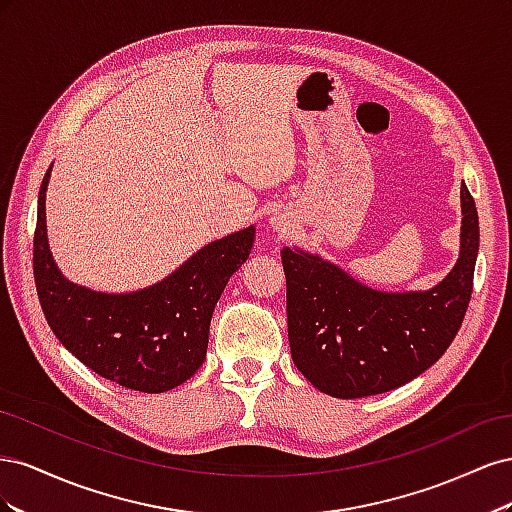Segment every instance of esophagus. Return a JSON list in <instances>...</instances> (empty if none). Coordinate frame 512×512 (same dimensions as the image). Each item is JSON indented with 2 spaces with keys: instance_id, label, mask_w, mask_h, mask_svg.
<instances>
[{
  "instance_id": "obj_1",
  "label": "esophagus",
  "mask_w": 512,
  "mask_h": 512,
  "mask_svg": "<svg viewBox=\"0 0 512 512\" xmlns=\"http://www.w3.org/2000/svg\"><path fill=\"white\" fill-rule=\"evenodd\" d=\"M271 226H273L275 230H282V232H286V228H290V224H288V220L284 218V215H273V218H271Z\"/></svg>"
}]
</instances>
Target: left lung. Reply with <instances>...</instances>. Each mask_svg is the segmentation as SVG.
<instances>
[{
	"mask_svg": "<svg viewBox=\"0 0 512 512\" xmlns=\"http://www.w3.org/2000/svg\"><path fill=\"white\" fill-rule=\"evenodd\" d=\"M461 250L431 290L382 292L303 250H282L290 354L318 391L356 399L421 376L455 339L472 297L478 213L461 185Z\"/></svg>",
	"mask_w": 512,
	"mask_h": 512,
	"instance_id": "left-lung-1",
	"label": "left lung"
}]
</instances>
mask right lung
I'll return each instance as SVG.
<instances>
[{
	"mask_svg": "<svg viewBox=\"0 0 512 512\" xmlns=\"http://www.w3.org/2000/svg\"><path fill=\"white\" fill-rule=\"evenodd\" d=\"M34 232V280L49 327L98 376L141 393H164L203 365L215 303L230 275L250 258L256 228L213 241L149 288L108 294L68 282L46 239V185Z\"/></svg>",
	"mask_w": 512,
	"mask_h": 512,
	"instance_id": "obj_1",
	"label": "right lung"
}]
</instances>
